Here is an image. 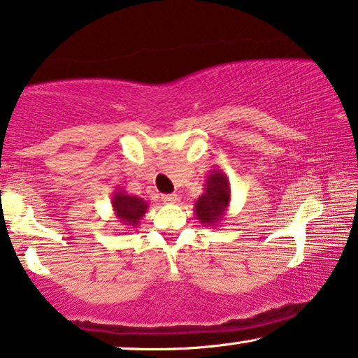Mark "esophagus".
I'll return each mask as SVG.
<instances>
[{"instance_id":"34e87169","label":"esophagus","mask_w":358,"mask_h":358,"mask_svg":"<svg viewBox=\"0 0 358 358\" xmlns=\"http://www.w3.org/2000/svg\"><path fill=\"white\" fill-rule=\"evenodd\" d=\"M162 201L166 203H175L178 201V196L177 194H164L162 196Z\"/></svg>"}]
</instances>
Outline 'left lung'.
<instances>
[{
	"label": "left lung",
	"instance_id": "obj_1",
	"mask_svg": "<svg viewBox=\"0 0 358 358\" xmlns=\"http://www.w3.org/2000/svg\"><path fill=\"white\" fill-rule=\"evenodd\" d=\"M231 201V186L224 172L220 169L210 170L203 185V192L194 203L196 220L206 228H218L224 221Z\"/></svg>",
	"mask_w": 358,
	"mask_h": 358
}]
</instances>
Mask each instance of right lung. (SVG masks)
Masks as SVG:
<instances>
[{"instance_id": "add662e5", "label": "right lung", "mask_w": 358, "mask_h": 358, "mask_svg": "<svg viewBox=\"0 0 358 358\" xmlns=\"http://www.w3.org/2000/svg\"><path fill=\"white\" fill-rule=\"evenodd\" d=\"M111 207L113 213L117 218V223H121L126 231H132L138 228L140 220L148 212L150 203L141 199V197L127 194L122 188H119L113 191Z\"/></svg>"}]
</instances>
